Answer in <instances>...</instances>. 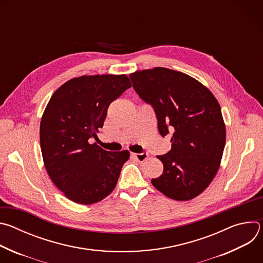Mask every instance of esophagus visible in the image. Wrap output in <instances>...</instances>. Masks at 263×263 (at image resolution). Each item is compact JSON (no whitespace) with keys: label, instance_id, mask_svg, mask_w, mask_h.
<instances>
[{"label":"esophagus","instance_id":"34e87169","mask_svg":"<svg viewBox=\"0 0 263 263\" xmlns=\"http://www.w3.org/2000/svg\"><path fill=\"white\" fill-rule=\"evenodd\" d=\"M131 156L133 158H135L137 161L139 162H142L144 161L147 157H148V154L146 152H142V153H131Z\"/></svg>","mask_w":263,"mask_h":263}]
</instances>
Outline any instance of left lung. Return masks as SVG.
Here are the masks:
<instances>
[{
  "mask_svg": "<svg viewBox=\"0 0 263 263\" xmlns=\"http://www.w3.org/2000/svg\"><path fill=\"white\" fill-rule=\"evenodd\" d=\"M130 78L141 100L154 108L161 136L172 133L171 151L157 156L163 173L152 184L176 201L196 198L215 177L226 143L217 100L195 78L165 67L137 70Z\"/></svg>",
  "mask_w": 263,
  "mask_h": 263,
  "instance_id": "left-lung-1",
  "label": "left lung"
}]
</instances>
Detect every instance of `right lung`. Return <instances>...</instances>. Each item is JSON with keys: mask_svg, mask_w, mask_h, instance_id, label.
I'll return each instance as SVG.
<instances>
[{"mask_svg": "<svg viewBox=\"0 0 263 263\" xmlns=\"http://www.w3.org/2000/svg\"><path fill=\"white\" fill-rule=\"evenodd\" d=\"M130 87L126 74L81 76L50 99L40 129L43 159L51 180L70 201L93 204L116 189L129 151H106L89 139L97 138L110 103Z\"/></svg>", "mask_w": 263, "mask_h": 263, "instance_id": "add662e5", "label": "right lung"}]
</instances>
